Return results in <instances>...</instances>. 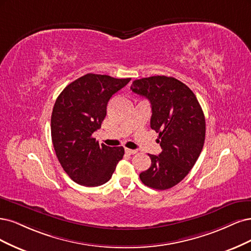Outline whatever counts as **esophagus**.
<instances>
[{"instance_id":"obj_1","label":"esophagus","mask_w":251,"mask_h":251,"mask_svg":"<svg viewBox=\"0 0 251 251\" xmlns=\"http://www.w3.org/2000/svg\"><path fill=\"white\" fill-rule=\"evenodd\" d=\"M125 152L127 153V154H129V155H132V154H135V153H137V151H136V150L128 149V148H126V149H125Z\"/></svg>"}]
</instances>
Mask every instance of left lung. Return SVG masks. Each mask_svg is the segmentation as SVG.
<instances>
[{
  "mask_svg": "<svg viewBox=\"0 0 251 251\" xmlns=\"http://www.w3.org/2000/svg\"><path fill=\"white\" fill-rule=\"evenodd\" d=\"M130 88L150 101V126L158 133L161 147L159 155H149L151 166L140 178L152 189H171L189 174L203 148V111L195 94L173 77L137 79Z\"/></svg>",
  "mask_w": 251,
  "mask_h": 251,
  "instance_id": "left-lung-1",
  "label": "left lung"
}]
</instances>
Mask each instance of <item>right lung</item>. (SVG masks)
I'll list each match as a JSON object with an SVG mask.
<instances>
[{
    "label": "right lung",
    "instance_id": "obj_1",
    "mask_svg": "<svg viewBox=\"0 0 251 251\" xmlns=\"http://www.w3.org/2000/svg\"><path fill=\"white\" fill-rule=\"evenodd\" d=\"M130 78L86 74L70 83L54 104L51 135L61 167L73 181L84 187L107 182L123 158V147H108L93 137L106 116L111 96Z\"/></svg>",
    "mask_w": 251,
    "mask_h": 251
}]
</instances>
